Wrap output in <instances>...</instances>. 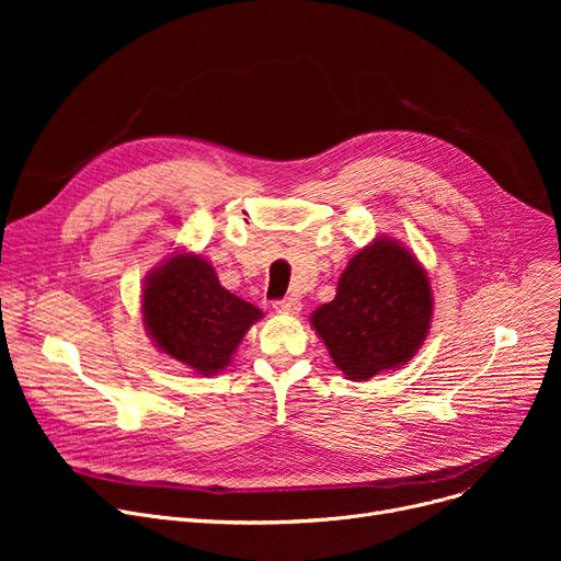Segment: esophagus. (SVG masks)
<instances>
[{
	"instance_id": "obj_1",
	"label": "esophagus",
	"mask_w": 561,
	"mask_h": 561,
	"mask_svg": "<svg viewBox=\"0 0 561 561\" xmlns=\"http://www.w3.org/2000/svg\"><path fill=\"white\" fill-rule=\"evenodd\" d=\"M273 309L275 311H282V313H298L302 309V302L300 298H282V300H275L273 302Z\"/></svg>"
}]
</instances>
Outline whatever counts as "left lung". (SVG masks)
Listing matches in <instances>:
<instances>
[{
  "instance_id": "obj_1",
  "label": "left lung",
  "mask_w": 561,
  "mask_h": 561,
  "mask_svg": "<svg viewBox=\"0 0 561 561\" xmlns=\"http://www.w3.org/2000/svg\"><path fill=\"white\" fill-rule=\"evenodd\" d=\"M430 320L425 271L414 254L385 236L350 259L336 298L311 313L336 368L355 381L404 366L423 345Z\"/></svg>"
}]
</instances>
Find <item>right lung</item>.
Returning a JSON list of instances; mask_svg holds the SVG:
<instances>
[{
  "label": "right lung",
  "instance_id": "obj_1",
  "mask_svg": "<svg viewBox=\"0 0 561 561\" xmlns=\"http://www.w3.org/2000/svg\"><path fill=\"white\" fill-rule=\"evenodd\" d=\"M261 309L220 286L197 254H172L145 279L142 318L159 350L199 375L222 370Z\"/></svg>",
  "mask_w": 561,
  "mask_h": 561
}]
</instances>
